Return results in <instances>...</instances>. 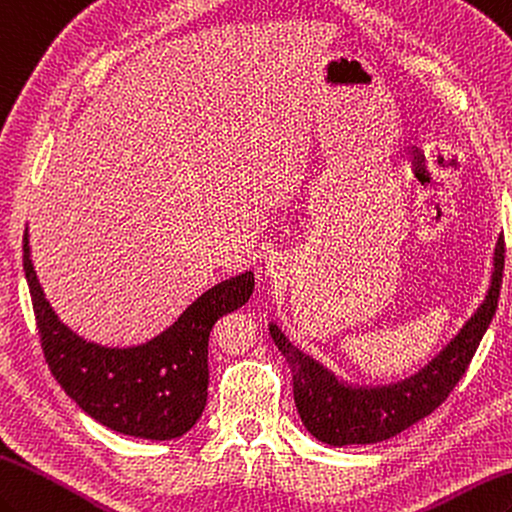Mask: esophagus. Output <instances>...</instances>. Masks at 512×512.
I'll return each mask as SVG.
<instances>
[{
    "instance_id": "esophagus-1",
    "label": "esophagus",
    "mask_w": 512,
    "mask_h": 512,
    "mask_svg": "<svg viewBox=\"0 0 512 512\" xmlns=\"http://www.w3.org/2000/svg\"><path fill=\"white\" fill-rule=\"evenodd\" d=\"M278 269H280L278 260H267V267H265V274H267V276H276Z\"/></svg>"
}]
</instances>
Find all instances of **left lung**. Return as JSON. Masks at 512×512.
<instances>
[{
	"mask_svg": "<svg viewBox=\"0 0 512 512\" xmlns=\"http://www.w3.org/2000/svg\"><path fill=\"white\" fill-rule=\"evenodd\" d=\"M504 274V238H497L493 274L486 298L460 333L410 379L379 388H357L339 381L320 361L295 348L271 322L269 333L293 374V399L304 427L333 447L374 445L401 434L445 403L467 372L488 324L493 322Z\"/></svg>",
	"mask_w": 512,
	"mask_h": 512,
	"instance_id": "8db88e82",
	"label": "left lung"
}]
</instances>
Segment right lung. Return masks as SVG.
I'll list each match as a JSON object with an SVG mask.
<instances>
[{
    "label": "right lung",
    "mask_w": 512,
    "mask_h": 512,
    "mask_svg": "<svg viewBox=\"0 0 512 512\" xmlns=\"http://www.w3.org/2000/svg\"><path fill=\"white\" fill-rule=\"evenodd\" d=\"M24 271L45 361L85 414L124 436L173 440L197 425L208 401L212 328L252 298L254 274L219 282L151 342L109 348L74 333L45 300L24 234Z\"/></svg>",
    "instance_id": "1"
}]
</instances>
